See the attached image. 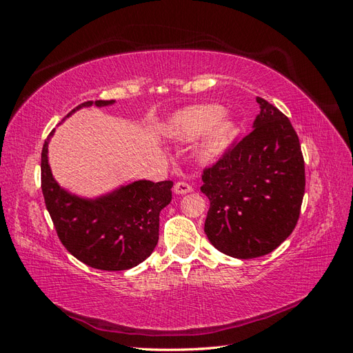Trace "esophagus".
<instances>
[{"mask_svg": "<svg viewBox=\"0 0 353 353\" xmlns=\"http://www.w3.org/2000/svg\"><path fill=\"white\" fill-rule=\"evenodd\" d=\"M174 194L176 195H183V194H189V192H192V186H190L189 183H186V182H177L176 185H174Z\"/></svg>", "mask_w": 353, "mask_h": 353, "instance_id": "obj_1", "label": "esophagus"}]
</instances>
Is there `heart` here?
<instances>
[{
    "label": "heart",
    "mask_w": 353,
    "mask_h": 353,
    "mask_svg": "<svg viewBox=\"0 0 353 353\" xmlns=\"http://www.w3.org/2000/svg\"><path fill=\"white\" fill-rule=\"evenodd\" d=\"M236 127L232 118L223 115L217 105H195L171 115L163 128L170 140L192 142L199 138L194 154L199 161H213L232 142Z\"/></svg>",
    "instance_id": "b5f03b06"
}]
</instances>
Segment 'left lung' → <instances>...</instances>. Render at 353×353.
<instances>
[{
  "label": "left lung",
  "mask_w": 353,
  "mask_h": 353,
  "mask_svg": "<svg viewBox=\"0 0 353 353\" xmlns=\"http://www.w3.org/2000/svg\"><path fill=\"white\" fill-rule=\"evenodd\" d=\"M253 130L214 165L201 186L210 199L204 232L235 259L269 254L293 232L305 195V161L290 119L265 99Z\"/></svg>",
  "instance_id": "left-lung-1"
}]
</instances>
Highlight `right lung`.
<instances>
[{"label":"right lung","mask_w":353,"mask_h":353,"mask_svg":"<svg viewBox=\"0 0 353 353\" xmlns=\"http://www.w3.org/2000/svg\"><path fill=\"white\" fill-rule=\"evenodd\" d=\"M115 100H90L66 115ZM48 134L41 152V188L56 232L70 254L100 270H127L146 260L158 244L159 213L171 201L173 182L134 180L106 194L85 198L69 192L54 179L48 163Z\"/></svg>","instance_id":"1"}]
</instances>
